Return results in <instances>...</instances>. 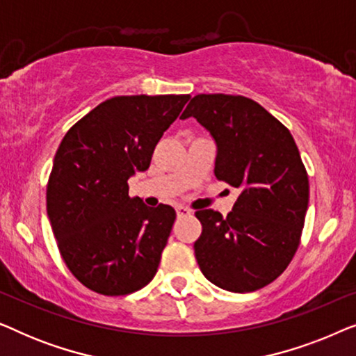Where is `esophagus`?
<instances>
[{"mask_svg": "<svg viewBox=\"0 0 356 356\" xmlns=\"http://www.w3.org/2000/svg\"><path fill=\"white\" fill-rule=\"evenodd\" d=\"M191 211H189L188 207H183V206H178L177 207V216L178 217H188V216H191Z\"/></svg>", "mask_w": 356, "mask_h": 356, "instance_id": "34e87169", "label": "esophagus"}]
</instances>
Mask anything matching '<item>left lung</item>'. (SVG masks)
<instances>
[{"mask_svg":"<svg viewBox=\"0 0 356 356\" xmlns=\"http://www.w3.org/2000/svg\"><path fill=\"white\" fill-rule=\"evenodd\" d=\"M189 116L217 145V179L240 189L227 217L196 212L199 269L223 290H259L286 269L300 245L309 183L298 147L279 120L246 97L199 94L179 118Z\"/></svg>","mask_w":356,"mask_h":356,"instance_id":"8db88e82","label":"left lung"}]
</instances>
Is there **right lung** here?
I'll use <instances>...</instances> for the list:
<instances>
[{"instance_id":"obj_1","label":"right lung","mask_w":356,"mask_h":356,"mask_svg":"<svg viewBox=\"0 0 356 356\" xmlns=\"http://www.w3.org/2000/svg\"><path fill=\"white\" fill-rule=\"evenodd\" d=\"M189 95H121L77 121L56 150L47 213L77 280L97 293L138 291L154 279L177 212L129 197L128 179L150 165L154 149Z\"/></svg>"}]
</instances>
